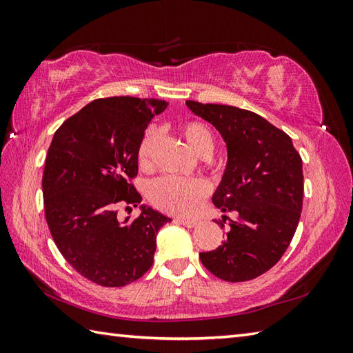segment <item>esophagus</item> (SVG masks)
Segmentation results:
<instances>
[{
	"label": "esophagus",
	"instance_id": "1",
	"mask_svg": "<svg viewBox=\"0 0 353 353\" xmlns=\"http://www.w3.org/2000/svg\"><path fill=\"white\" fill-rule=\"evenodd\" d=\"M176 221L183 224L185 228H194V226H196V224H197L196 220H191V219H176Z\"/></svg>",
	"mask_w": 353,
	"mask_h": 353
}]
</instances>
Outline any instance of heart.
<instances>
[{"mask_svg":"<svg viewBox=\"0 0 353 353\" xmlns=\"http://www.w3.org/2000/svg\"><path fill=\"white\" fill-rule=\"evenodd\" d=\"M181 132L194 153L200 157H209L214 152V137L209 127L201 121H186L181 125ZM157 133L154 127L144 130L138 142L137 161L142 170L152 167L153 152ZM209 186L200 179L161 177L152 183L148 190V200L154 208L174 215H191L197 211L208 197Z\"/></svg>","mask_w":353,"mask_h":353,"instance_id":"1","label":"heart"}]
</instances>
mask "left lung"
<instances>
[{
	"instance_id": "8db88e82",
	"label": "left lung",
	"mask_w": 353,
	"mask_h": 353,
	"mask_svg": "<svg viewBox=\"0 0 353 353\" xmlns=\"http://www.w3.org/2000/svg\"><path fill=\"white\" fill-rule=\"evenodd\" d=\"M186 106L226 142L228 167L212 201L223 212H238L223 244L200 253V261L223 281H252L282 258L294 236L303 203L302 157L287 133L254 112L192 100ZM216 223L224 229L226 216Z\"/></svg>"
}]
</instances>
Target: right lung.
<instances>
[{
  "label": "right lung",
  "instance_id": "1",
  "mask_svg": "<svg viewBox=\"0 0 353 353\" xmlns=\"http://www.w3.org/2000/svg\"><path fill=\"white\" fill-rule=\"evenodd\" d=\"M168 103L137 97L99 99L56 130L45 159L42 192L51 236L66 262L103 287H124L153 265L156 235L171 219L141 206L129 221L118 208L141 203L132 183L137 148Z\"/></svg>",
  "mask_w": 353,
  "mask_h": 353
}]
</instances>
